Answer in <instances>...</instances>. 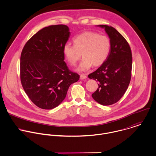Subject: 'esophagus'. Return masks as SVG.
Segmentation results:
<instances>
[{
  "label": "esophagus",
  "mask_w": 156,
  "mask_h": 156,
  "mask_svg": "<svg viewBox=\"0 0 156 156\" xmlns=\"http://www.w3.org/2000/svg\"><path fill=\"white\" fill-rule=\"evenodd\" d=\"M87 78V76L86 74H80V79L81 80H85Z\"/></svg>",
  "instance_id": "34e87169"
}]
</instances>
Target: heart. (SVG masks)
I'll use <instances>...</instances> for the list:
<instances>
[{
	"instance_id": "b5f03b06",
	"label": "heart",
	"mask_w": 156,
	"mask_h": 156,
	"mask_svg": "<svg viewBox=\"0 0 156 156\" xmlns=\"http://www.w3.org/2000/svg\"><path fill=\"white\" fill-rule=\"evenodd\" d=\"M74 45L66 44L62 53L71 66H75L83 55V60L78 67L79 71H86L92 65H102L108 57L111 49V41L105 35L93 31H86L73 38Z\"/></svg>"
}]
</instances>
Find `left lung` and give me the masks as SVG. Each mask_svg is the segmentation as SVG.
Returning a JSON list of instances; mask_svg holds the SVG:
<instances>
[{
  "label": "left lung",
  "mask_w": 156,
  "mask_h": 156,
  "mask_svg": "<svg viewBox=\"0 0 156 156\" xmlns=\"http://www.w3.org/2000/svg\"><path fill=\"white\" fill-rule=\"evenodd\" d=\"M98 27L104 28L108 34L111 49L107 60L88 77L98 82L97 90L92 94L94 100L101 105H110L117 102L128 89L132 54L127 41L115 28L104 25Z\"/></svg>",
  "instance_id": "obj_1"
}]
</instances>
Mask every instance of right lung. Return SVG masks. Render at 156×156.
<instances>
[{"mask_svg":"<svg viewBox=\"0 0 156 156\" xmlns=\"http://www.w3.org/2000/svg\"><path fill=\"white\" fill-rule=\"evenodd\" d=\"M70 35L66 25L45 27L32 37L22 51V87L32 102L42 109L60 105L69 86L80 79L64 62L62 49Z\"/></svg>","mask_w":156,"mask_h":156,"instance_id":"1","label":"right lung"}]
</instances>
